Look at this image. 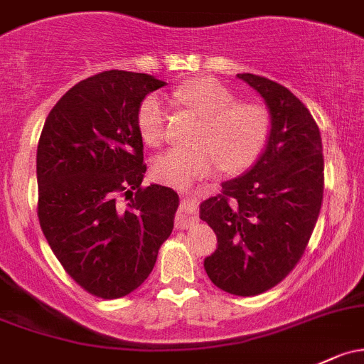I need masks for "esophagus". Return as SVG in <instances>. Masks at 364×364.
Masks as SVG:
<instances>
[{"label":"esophagus","mask_w":364,"mask_h":364,"mask_svg":"<svg viewBox=\"0 0 364 364\" xmlns=\"http://www.w3.org/2000/svg\"><path fill=\"white\" fill-rule=\"evenodd\" d=\"M198 196L194 193H181V213H178V222L182 228H189L198 218Z\"/></svg>","instance_id":"obj_1"}]
</instances>
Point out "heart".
I'll use <instances>...</instances> for the list:
<instances>
[{
  "instance_id": "b5f03b06",
  "label": "heart",
  "mask_w": 364,
  "mask_h": 364,
  "mask_svg": "<svg viewBox=\"0 0 364 364\" xmlns=\"http://www.w3.org/2000/svg\"><path fill=\"white\" fill-rule=\"evenodd\" d=\"M178 104L203 118L194 147H175L152 165L156 181L183 187L208 177L218 168L237 175L250 170L262 156L271 134V116L264 105L236 102V95L213 77H198L173 90ZM136 127L147 146L159 147L168 139V112L159 97L149 95L136 112Z\"/></svg>"
}]
</instances>
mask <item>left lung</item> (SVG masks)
I'll return each instance as SVG.
<instances>
[{
  "mask_svg": "<svg viewBox=\"0 0 364 364\" xmlns=\"http://www.w3.org/2000/svg\"><path fill=\"white\" fill-rule=\"evenodd\" d=\"M237 77L264 97L271 135L257 165L201 205L218 241L205 271L220 290L253 296L302 259L321 210L324 159L318 124L290 90L250 73Z\"/></svg>",
  "mask_w": 364,
  "mask_h": 364,
  "instance_id": "1",
  "label": "left lung"
}]
</instances>
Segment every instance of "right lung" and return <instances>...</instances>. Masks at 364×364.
Wrapping results in <instances>:
<instances>
[{"label":"right lung","mask_w":364,"mask_h":364,"mask_svg":"<svg viewBox=\"0 0 364 364\" xmlns=\"http://www.w3.org/2000/svg\"><path fill=\"white\" fill-rule=\"evenodd\" d=\"M165 87L149 74L104 71L62 95L36 154L38 218L64 271L90 295H128L151 274L173 229L178 196L144 187L136 112Z\"/></svg>","instance_id":"1"}]
</instances>
